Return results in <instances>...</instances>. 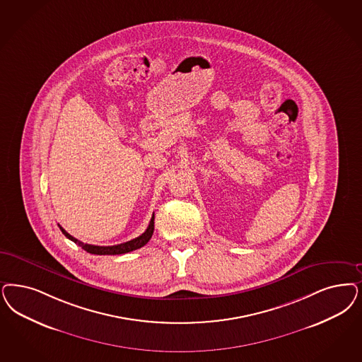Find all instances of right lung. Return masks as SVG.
Segmentation results:
<instances>
[{
    "instance_id": "add662e5",
    "label": "right lung",
    "mask_w": 362,
    "mask_h": 362,
    "mask_svg": "<svg viewBox=\"0 0 362 362\" xmlns=\"http://www.w3.org/2000/svg\"><path fill=\"white\" fill-rule=\"evenodd\" d=\"M153 219H155V215L152 214V218H151L150 225L147 227V230L140 235V237L135 238L132 240H128L125 243H120V245H115V246H95V245H88V243H83L81 240L76 239L75 237H72L71 234H68L65 230H64L62 226L60 230L63 233L65 237L68 239H71L72 242H75L76 245H78L81 249L86 250L89 254H96V255H119V254H125V252H129V251H134V250L140 249L143 247L144 245H147V242L150 240L152 234H153Z\"/></svg>"
}]
</instances>
